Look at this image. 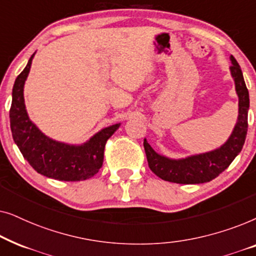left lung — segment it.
Masks as SVG:
<instances>
[{"instance_id": "obj_1", "label": "left lung", "mask_w": 256, "mask_h": 256, "mask_svg": "<svg viewBox=\"0 0 256 256\" xmlns=\"http://www.w3.org/2000/svg\"><path fill=\"white\" fill-rule=\"evenodd\" d=\"M230 74L236 82V90L239 96V115L230 138L220 148L212 152L194 155L182 160H171L158 155L144 138L146 160L150 170L156 176L166 182L178 184H200L218 177L230 166L233 160L242 149L248 128V110L250 94L244 84L242 71L236 58L230 56Z\"/></svg>"}]
</instances>
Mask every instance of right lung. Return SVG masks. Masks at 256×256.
<instances>
[{"instance_id": "1", "label": "right lung", "mask_w": 256, "mask_h": 256, "mask_svg": "<svg viewBox=\"0 0 256 256\" xmlns=\"http://www.w3.org/2000/svg\"><path fill=\"white\" fill-rule=\"evenodd\" d=\"M34 56V54L12 87L9 116L14 141L24 158L38 174L65 182L88 180L102 166L104 146L120 124L104 128L82 146L66 144L45 136L31 122L24 104V82L30 72Z\"/></svg>"}]
</instances>
